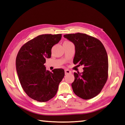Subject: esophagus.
Returning a JSON list of instances; mask_svg holds the SVG:
<instances>
[{
    "label": "esophagus",
    "mask_w": 125,
    "mask_h": 125,
    "mask_svg": "<svg viewBox=\"0 0 125 125\" xmlns=\"http://www.w3.org/2000/svg\"><path fill=\"white\" fill-rule=\"evenodd\" d=\"M64 72H65V75L70 74V73H72L71 71H70V70H68V69H65Z\"/></svg>",
    "instance_id": "esophagus-1"
}]
</instances>
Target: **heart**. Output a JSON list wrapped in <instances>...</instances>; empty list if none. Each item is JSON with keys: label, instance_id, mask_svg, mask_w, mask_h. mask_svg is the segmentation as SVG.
<instances>
[{"label": "heart", "instance_id": "1", "mask_svg": "<svg viewBox=\"0 0 125 125\" xmlns=\"http://www.w3.org/2000/svg\"><path fill=\"white\" fill-rule=\"evenodd\" d=\"M68 42V41H66V42Z\"/></svg>", "mask_w": 125, "mask_h": 125}]
</instances>
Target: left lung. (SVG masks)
<instances>
[{
    "label": "left lung",
    "instance_id": "left-lung-1",
    "mask_svg": "<svg viewBox=\"0 0 125 125\" xmlns=\"http://www.w3.org/2000/svg\"><path fill=\"white\" fill-rule=\"evenodd\" d=\"M75 45L74 64L83 65V73H74L73 92L83 99H90L101 92L108 77V58L100 40L92 36L77 33L64 35Z\"/></svg>",
    "mask_w": 125,
    "mask_h": 125
}]
</instances>
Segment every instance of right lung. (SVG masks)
I'll return each mask as SVG.
<instances>
[{
  "label": "right lung",
  "mask_w": 125,
  "mask_h": 125,
  "mask_svg": "<svg viewBox=\"0 0 125 125\" xmlns=\"http://www.w3.org/2000/svg\"><path fill=\"white\" fill-rule=\"evenodd\" d=\"M62 34H42L22 46L16 59V67L20 83L26 94L34 100L45 102L52 98L64 76V70H47L44 65L51 56V49Z\"/></svg>",
  "instance_id": "obj_1"
}]
</instances>
